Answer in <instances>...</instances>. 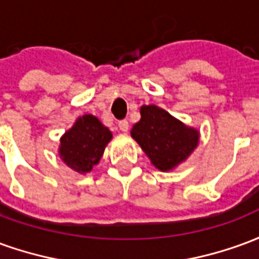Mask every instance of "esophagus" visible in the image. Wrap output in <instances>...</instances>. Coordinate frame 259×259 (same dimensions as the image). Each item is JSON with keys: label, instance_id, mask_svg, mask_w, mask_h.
Segmentation results:
<instances>
[{"label": "esophagus", "instance_id": "1", "mask_svg": "<svg viewBox=\"0 0 259 259\" xmlns=\"http://www.w3.org/2000/svg\"><path fill=\"white\" fill-rule=\"evenodd\" d=\"M118 126H119V129L122 130V132H124V133L129 130V122H127V120H124V119L123 120H119Z\"/></svg>", "mask_w": 259, "mask_h": 259}]
</instances>
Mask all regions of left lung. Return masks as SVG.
Masks as SVG:
<instances>
[{
    "mask_svg": "<svg viewBox=\"0 0 259 259\" xmlns=\"http://www.w3.org/2000/svg\"><path fill=\"white\" fill-rule=\"evenodd\" d=\"M141 119L132 129L147 157L159 170H170L183 162L198 144V132L155 105L141 107Z\"/></svg>",
    "mask_w": 259,
    "mask_h": 259,
    "instance_id": "8db88e82",
    "label": "left lung"
}]
</instances>
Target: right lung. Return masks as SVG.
I'll return each mask as SVG.
<instances>
[{"mask_svg":"<svg viewBox=\"0 0 259 259\" xmlns=\"http://www.w3.org/2000/svg\"><path fill=\"white\" fill-rule=\"evenodd\" d=\"M111 139V132L96 116L84 115L62 136L59 155L69 168L77 174H87L101 159Z\"/></svg>","mask_w":259,"mask_h":259,"instance_id":"add662e5","label":"right lung"}]
</instances>
